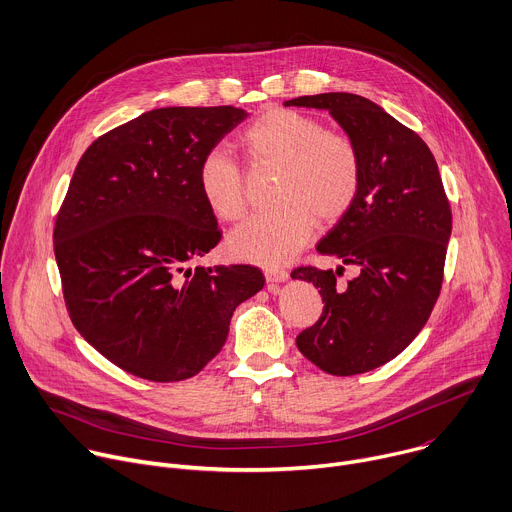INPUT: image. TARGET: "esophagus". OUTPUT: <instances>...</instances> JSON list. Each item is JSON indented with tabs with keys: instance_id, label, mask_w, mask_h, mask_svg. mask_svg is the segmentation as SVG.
I'll return each instance as SVG.
<instances>
[{
	"instance_id": "obj_1",
	"label": "esophagus",
	"mask_w": 512,
	"mask_h": 512,
	"mask_svg": "<svg viewBox=\"0 0 512 512\" xmlns=\"http://www.w3.org/2000/svg\"><path fill=\"white\" fill-rule=\"evenodd\" d=\"M264 276L268 282H284V280H288V270H284L280 266H266Z\"/></svg>"
}]
</instances>
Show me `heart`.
<instances>
[{
	"label": "heart",
	"mask_w": 512,
	"mask_h": 512,
	"mask_svg": "<svg viewBox=\"0 0 512 512\" xmlns=\"http://www.w3.org/2000/svg\"><path fill=\"white\" fill-rule=\"evenodd\" d=\"M238 145L252 167L276 169L270 199L274 206L250 216L228 238L234 256L254 262L292 258L309 240L315 220H341L355 203L363 161L355 141L325 129L311 115L292 109H268L240 135ZM197 187L212 214L236 222L248 208L246 177L240 163L212 149L197 165Z\"/></svg>",
	"instance_id": "heart-1"
}]
</instances>
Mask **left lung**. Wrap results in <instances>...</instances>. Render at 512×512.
Wrapping results in <instances>:
<instances>
[{
  "mask_svg": "<svg viewBox=\"0 0 512 512\" xmlns=\"http://www.w3.org/2000/svg\"><path fill=\"white\" fill-rule=\"evenodd\" d=\"M284 107L327 109L361 153L359 195L317 244L359 266V276L341 284V266L311 264L290 276L313 282L325 302L319 321L296 337L298 351L331 375L365 373L397 357L430 319L444 280L450 201L430 147L375 102L325 92Z\"/></svg>",
  "mask_w": 512,
  "mask_h": 512,
  "instance_id": "left-lung-1",
  "label": "left lung"
}]
</instances>
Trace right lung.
Returning <instances> with one entry per match:
<instances>
[{
  "instance_id": "right-lung-1",
  "label": "right lung",
  "mask_w": 512,
  "mask_h": 512,
  "mask_svg": "<svg viewBox=\"0 0 512 512\" xmlns=\"http://www.w3.org/2000/svg\"><path fill=\"white\" fill-rule=\"evenodd\" d=\"M236 107H167L80 157L54 224V256L76 331L111 363L169 383L224 347L236 306L264 286L250 264H197L222 240L197 165L246 119Z\"/></svg>"
}]
</instances>
